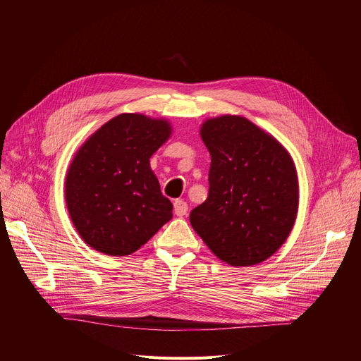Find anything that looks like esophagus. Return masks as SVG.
Here are the masks:
<instances>
[{
	"label": "esophagus",
	"mask_w": 361,
	"mask_h": 361,
	"mask_svg": "<svg viewBox=\"0 0 361 361\" xmlns=\"http://www.w3.org/2000/svg\"><path fill=\"white\" fill-rule=\"evenodd\" d=\"M187 211H188V204H187L184 200L177 199V200L174 202V212H176L177 216H184V215H187Z\"/></svg>",
	"instance_id": "34e87169"
}]
</instances>
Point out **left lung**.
Masks as SVG:
<instances>
[{
  "label": "left lung",
  "mask_w": 361,
  "mask_h": 361,
  "mask_svg": "<svg viewBox=\"0 0 361 361\" xmlns=\"http://www.w3.org/2000/svg\"><path fill=\"white\" fill-rule=\"evenodd\" d=\"M211 154L209 193L190 212L193 230L222 262L250 267L272 256L290 235L298 184L288 152L238 116L203 123Z\"/></svg>",
  "instance_id": "left-lung-1"
}]
</instances>
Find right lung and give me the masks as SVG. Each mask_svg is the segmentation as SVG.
<instances>
[{
	"mask_svg": "<svg viewBox=\"0 0 361 361\" xmlns=\"http://www.w3.org/2000/svg\"><path fill=\"white\" fill-rule=\"evenodd\" d=\"M168 121L120 114L87 139L70 164L66 202L83 241L111 256L140 249L173 218L150 157L169 137Z\"/></svg>",
	"mask_w": 361,
	"mask_h": 361,
	"instance_id": "add662e5",
	"label": "right lung"
}]
</instances>
